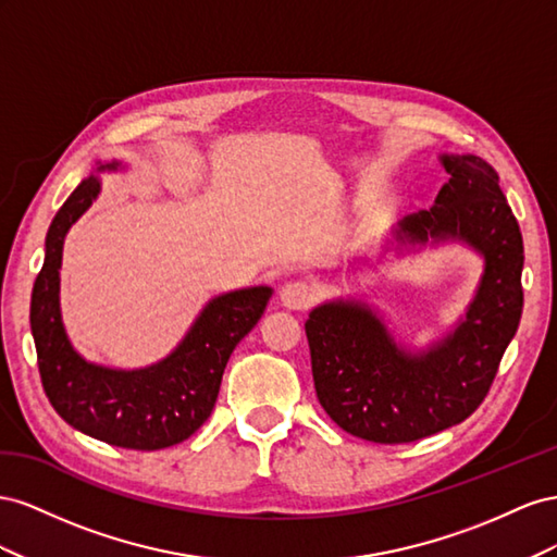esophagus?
<instances>
[{
    "label": "esophagus",
    "instance_id": "34e87169",
    "mask_svg": "<svg viewBox=\"0 0 557 557\" xmlns=\"http://www.w3.org/2000/svg\"><path fill=\"white\" fill-rule=\"evenodd\" d=\"M280 300L289 310H308L314 304V287L304 280L287 282L280 289Z\"/></svg>",
    "mask_w": 557,
    "mask_h": 557
}]
</instances>
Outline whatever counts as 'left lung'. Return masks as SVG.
I'll list each match as a JSON object with an SVG mask.
<instances>
[{
    "mask_svg": "<svg viewBox=\"0 0 557 557\" xmlns=\"http://www.w3.org/2000/svg\"><path fill=\"white\" fill-rule=\"evenodd\" d=\"M450 180L429 210L408 214L396 243H465L485 268L467 314L420 352L394 341L363 300H329L308 322L317 399L347 434L410 443L465 422L479 408L522 314V235L495 168L473 153H443Z\"/></svg>",
    "mask_w": 557,
    "mask_h": 557,
    "instance_id": "1",
    "label": "left lung"
}]
</instances>
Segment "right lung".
Returning <instances> with one entry per match:
<instances>
[{
  "instance_id": "obj_1",
  "label": "right lung",
  "mask_w": 557,
  "mask_h": 557,
  "mask_svg": "<svg viewBox=\"0 0 557 557\" xmlns=\"http://www.w3.org/2000/svg\"><path fill=\"white\" fill-rule=\"evenodd\" d=\"M121 163H98V172ZM90 174L74 188L46 233V257L35 280L29 326L46 396L78 432L131 450H161L196 434L216 404L221 375L235 345L257 326L273 289L247 287L212 298L184 341L145 369H109L72 347L60 314L62 245L74 221L100 196Z\"/></svg>"
}]
</instances>
